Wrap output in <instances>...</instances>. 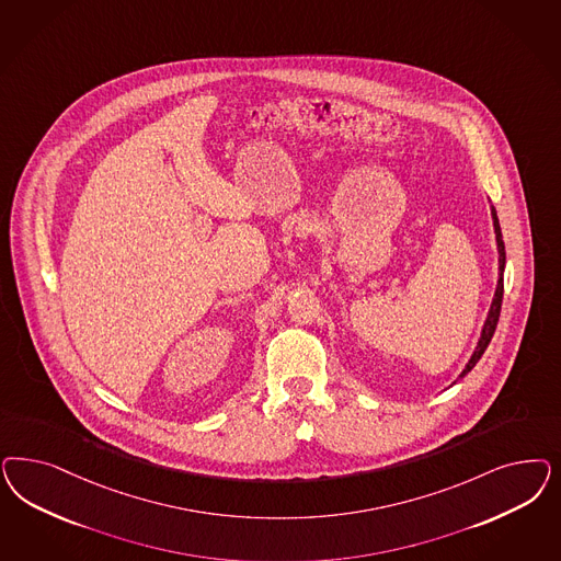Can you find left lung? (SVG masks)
Here are the masks:
<instances>
[{
	"mask_svg": "<svg viewBox=\"0 0 561 561\" xmlns=\"http://www.w3.org/2000/svg\"><path fill=\"white\" fill-rule=\"evenodd\" d=\"M491 218H493V229H495V241H497V253H500V278H497V287H495V295H493V301H491V308H489L488 320L483 324L481 330V339L477 343V348L472 353L467 367L462 369L460 378H465L469 374L470 369L477 365V362L481 359V355L485 353L491 339H493V332L497 328V320H500V311H502V299H504V268H506V248H504V239H502V229H500V220L495 215V208L491 206Z\"/></svg>",
	"mask_w": 561,
	"mask_h": 561,
	"instance_id": "obj_1",
	"label": "left lung"
}]
</instances>
